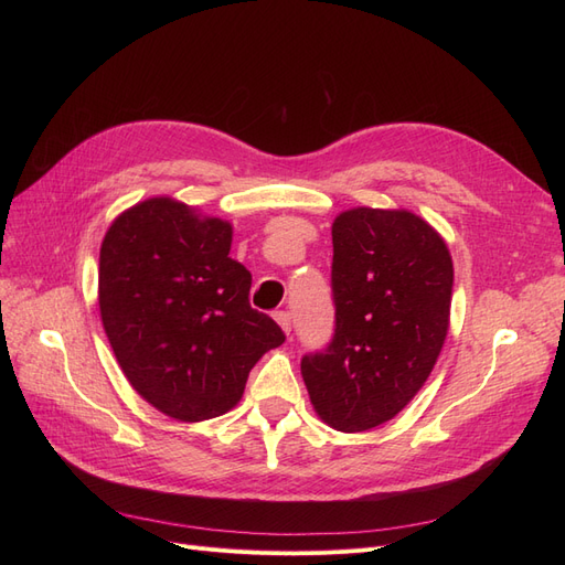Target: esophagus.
<instances>
[{"instance_id": "1", "label": "esophagus", "mask_w": 565, "mask_h": 565, "mask_svg": "<svg viewBox=\"0 0 565 565\" xmlns=\"http://www.w3.org/2000/svg\"><path fill=\"white\" fill-rule=\"evenodd\" d=\"M273 318H276V322L285 330L287 337L292 334V316H289L287 311H276V313H273Z\"/></svg>"}]
</instances>
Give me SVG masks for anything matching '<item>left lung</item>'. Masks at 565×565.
<instances>
[{
	"label": "left lung",
	"instance_id": "obj_1",
	"mask_svg": "<svg viewBox=\"0 0 565 565\" xmlns=\"http://www.w3.org/2000/svg\"><path fill=\"white\" fill-rule=\"evenodd\" d=\"M330 344L301 358L322 422L367 431L396 417L429 377L448 334L452 259L409 212L358 207L332 224Z\"/></svg>",
	"mask_w": 565,
	"mask_h": 565
}]
</instances>
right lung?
<instances>
[{
	"mask_svg": "<svg viewBox=\"0 0 565 565\" xmlns=\"http://www.w3.org/2000/svg\"><path fill=\"white\" fill-rule=\"evenodd\" d=\"M231 224L152 198L115 218L100 245L98 306L131 386L181 422L228 413L249 370L285 332L249 306Z\"/></svg>",
	"mask_w": 565,
	"mask_h": 565,
	"instance_id": "1",
	"label": "right lung"
}]
</instances>
